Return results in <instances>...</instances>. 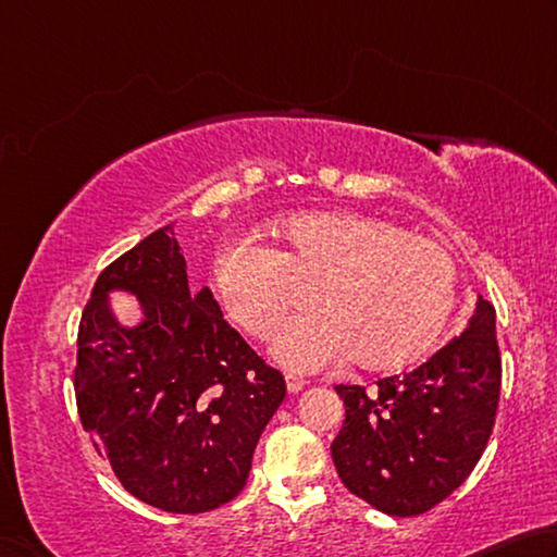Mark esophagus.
Here are the masks:
<instances>
[{"mask_svg": "<svg viewBox=\"0 0 557 557\" xmlns=\"http://www.w3.org/2000/svg\"><path fill=\"white\" fill-rule=\"evenodd\" d=\"M286 386H288L290 394H298V392H304V388H306V379L298 376V374H286Z\"/></svg>", "mask_w": 557, "mask_h": 557, "instance_id": "esophagus-1", "label": "esophagus"}]
</instances>
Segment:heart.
Returning <instances> with one entry per match:
<instances>
[{
  "instance_id": "obj_1",
  "label": "heart",
  "mask_w": 557,
  "mask_h": 557,
  "mask_svg": "<svg viewBox=\"0 0 557 557\" xmlns=\"http://www.w3.org/2000/svg\"><path fill=\"white\" fill-rule=\"evenodd\" d=\"M284 251L251 237L224 244L214 284L234 323L276 339L281 362L323 369L347 355L392 369L423 355L441 335L457 298V267L441 244L401 224L352 212L298 214L281 227Z\"/></svg>"
}]
</instances>
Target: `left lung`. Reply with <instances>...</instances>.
Instances as JSON below:
<instances>
[{
	"instance_id": "obj_1",
	"label": "left lung",
	"mask_w": 557,
	"mask_h": 557,
	"mask_svg": "<svg viewBox=\"0 0 557 557\" xmlns=\"http://www.w3.org/2000/svg\"><path fill=\"white\" fill-rule=\"evenodd\" d=\"M502 388L496 313L476 298L460 337L376 386H335L345 425L333 462L349 492L388 516L431 511L460 486L490 443Z\"/></svg>"
}]
</instances>
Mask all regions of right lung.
Listing matches in <instances>:
<instances>
[{"mask_svg":"<svg viewBox=\"0 0 557 557\" xmlns=\"http://www.w3.org/2000/svg\"><path fill=\"white\" fill-rule=\"evenodd\" d=\"M110 289L140 298L139 326L115 323ZM284 398V374L222 318L210 288L190 294L173 224L97 276L77 327V413L139 502L171 513L232 502Z\"/></svg>","mask_w":557,"mask_h":557,"instance_id":"add662e5","label":"right lung"}]
</instances>
